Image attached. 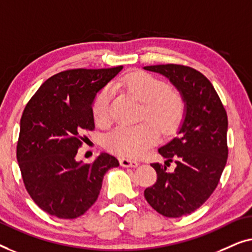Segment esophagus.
<instances>
[{
    "instance_id": "34e87169",
    "label": "esophagus",
    "mask_w": 252,
    "mask_h": 252,
    "mask_svg": "<svg viewBox=\"0 0 252 252\" xmlns=\"http://www.w3.org/2000/svg\"><path fill=\"white\" fill-rule=\"evenodd\" d=\"M120 164L125 168H137L139 163L134 160H130V158H120Z\"/></svg>"
}]
</instances>
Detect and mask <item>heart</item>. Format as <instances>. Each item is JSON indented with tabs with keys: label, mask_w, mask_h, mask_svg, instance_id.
Segmentation results:
<instances>
[{
	"label": "heart",
	"mask_w": 252,
	"mask_h": 252,
	"mask_svg": "<svg viewBox=\"0 0 252 252\" xmlns=\"http://www.w3.org/2000/svg\"><path fill=\"white\" fill-rule=\"evenodd\" d=\"M122 84L144 104L143 116L154 122L163 133H172L177 130L185 113V102L179 92L170 90L165 81L141 70L126 74ZM112 95L111 86L102 88L95 95L92 115L99 126H107L111 122ZM154 124L145 121L136 126H116L106 136L105 146L120 157H140L158 139V129Z\"/></svg>",
	"instance_id": "heart-1"
}]
</instances>
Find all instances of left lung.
Returning a JSON list of instances; mask_svg holds the SVG:
<instances>
[{"label": "left lung", "instance_id": "left-lung-1", "mask_svg": "<svg viewBox=\"0 0 252 252\" xmlns=\"http://www.w3.org/2000/svg\"><path fill=\"white\" fill-rule=\"evenodd\" d=\"M144 69L168 77L185 102L178 136L158 148L165 165L152 163L158 179L144 192L158 214L178 218L200 208L218 185L228 157L227 114L210 81L192 67L166 63ZM172 160L176 169L169 173Z\"/></svg>", "mask_w": 252, "mask_h": 252}]
</instances>
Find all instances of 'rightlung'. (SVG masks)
I'll return each mask as SVG.
<instances>
[{
    "label": "right lung",
    "mask_w": 252,
    "mask_h": 252,
    "mask_svg": "<svg viewBox=\"0 0 252 252\" xmlns=\"http://www.w3.org/2000/svg\"><path fill=\"white\" fill-rule=\"evenodd\" d=\"M122 68L63 70L49 77L27 102L17 160L28 194L49 215L63 219L82 216L97 201L105 173L120 165L107 153L91 164L75 157L86 141L82 132L94 129L95 94Z\"/></svg>",
    "instance_id": "add662e5"
}]
</instances>
